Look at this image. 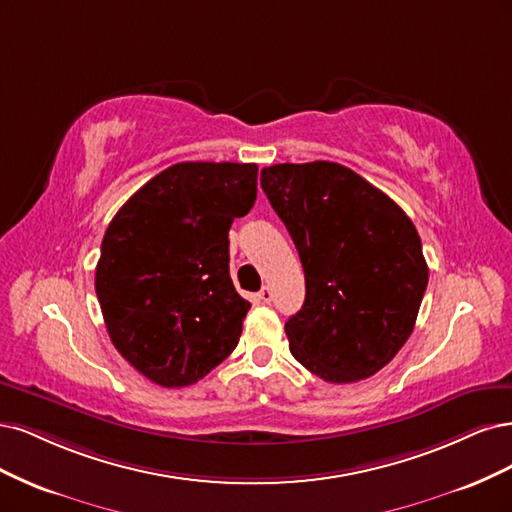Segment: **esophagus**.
Segmentation results:
<instances>
[{
  "mask_svg": "<svg viewBox=\"0 0 512 512\" xmlns=\"http://www.w3.org/2000/svg\"><path fill=\"white\" fill-rule=\"evenodd\" d=\"M259 300H261L263 304H270V302L274 300V293H272V289H270L268 285L259 291Z\"/></svg>",
  "mask_w": 512,
  "mask_h": 512,
  "instance_id": "1",
  "label": "esophagus"
}]
</instances>
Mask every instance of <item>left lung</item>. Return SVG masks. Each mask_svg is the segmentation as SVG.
<instances>
[{
  "mask_svg": "<svg viewBox=\"0 0 512 512\" xmlns=\"http://www.w3.org/2000/svg\"><path fill=\"white\" fill-rule=\"evenodd\" d=\"M261 189L306 278L304 306L285 323L293 357L327 383L376 374L412 334L430 276L415 225L332 161L263 168Z\"/></svg>",
  "mask_w": 512,
  "mask_h": 512,
  "instance_id": "obj_1",
  "label": "left lung"
}]
</instances>
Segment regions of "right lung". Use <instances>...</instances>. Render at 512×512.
Returning <instances> with one entry per match:
<instances>
[{"label": "right lung", "instance_id": "add662e5", "mask_svg": "<svg viewBox=\"0 0 512 512\" xmlns=\"http://www.w3.org/2000/svg\"><path fill=\"white\" fill-rule=\"evenodd\" d=\"M257 197L255 163L185 161L110 221L95 293L110 340L161 387H187L236 349L251 304L229 276V227Z\"/></svg>", "mask_w": 512, "mask_h": 512}]
</instances>
